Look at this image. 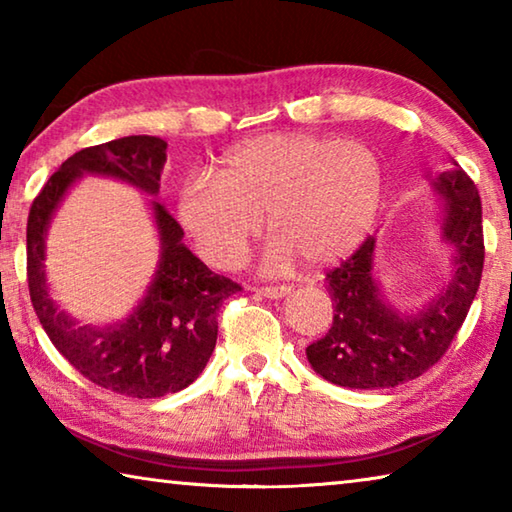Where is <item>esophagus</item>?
Wrapping results in <instances>:
<instances>
[{
    "label": "esophagus",
    "mask_w": 512,
    "mask_h": 512,
    "mask_svg": "<svg viewBox=\"0 0 512 512\" xmlns=\"http://www.w3.org/2000/svg\"><path fill=\"white\" fill-rule=\"evenodd\" d=\"M291 289L287 287V284H275V287H259L257 289V293L259 296H264V298H273V300H277V298H284L287 296Z\"/></svg>",
    "instance_id": "esophagus-1"
}]
</instances>
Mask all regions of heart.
I'll use <instances>...</instances> for the list:
<instances>
[{
  "instance_id": "1",
  "label": "heart",
  "mask_w": 512,
  "mask_h": 512,
  "mask_svg": "<svg viewBox=\"0 0 512 512\" xmlns=\"http://www.w3.org/2000/svg\"><path fill=\"white\" fill-rule=\"evenodd\" d=\"M384 198V167L368 144L314 133H271L223 155L216 178L192 176L178 216L198 253L235 268L266 219L273 266L300 257L329 266L368 237Z\"/></svg>"
}]
</instances>
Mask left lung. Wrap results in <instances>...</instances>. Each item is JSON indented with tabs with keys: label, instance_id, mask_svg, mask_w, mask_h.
Returning <instances> with one entry per match:
<instances>
[{
	"label": "left lung",
	"instance_id": "1",
	"mask_svg": "<svg viewBox=\"0 0 512 512\" xmlns=\"http://www.w3.org/2000/svg\"><path fill=\"white\" fill-rule=\"evenodd\" d=\"M445 196V239L456 246V271L438 300L415 316H400L381 298L372 275L377 241L368 237L325 273L334 320L323 339L307 348L320 377L348 388H393L427 372L445 357L479 291L483 273L481 196L467 173H440Z\"/></svg>",
	"mask_w": 512,
	"mask_h": 512
}]
</instances>
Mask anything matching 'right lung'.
I'll return each mask as SVG.
<instances>
[{"mask_svg": "<svg viewBox=\"0 0 512 512\" xmlns=\"http://www.w3.org/2000/svg\"><path fill=\"white\" fill-rule=\"evenodd\" d=\"M167 162V142L131 135L88 146L67 158L33 198L27 221V280L33 309L49 341L81 372L106 391L151 400L183 391L201 375L216 345V314L241 284L216 275L183 244V228L160 203H153L162 255L146 298L131 318L112 327H79L49 298L42 259L51 212L81 173L126 180L158 194Z\"/></svg>", "mask_w": 512, "mask_h": 512, "instance_id": "add662e5", "label": "right lung"}]
</instances>
